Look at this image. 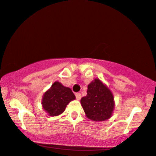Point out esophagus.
Wrapping results in <instances>:
<instances>
[{
	"mask_svg": "<svg viewBox=\"0 0 156 156\" xmlns=\"http://www.w3.org/2000/svg\"><path fill=\"white\" fill-rule=\"evenodd\" d=\"M76 99H78V100H79L81 98V94L80 93H76Z\"/></svg>",
	"mask_w": 156,
	"mask_h": 156,
	"instance_id": "1",
	"label": "esophagus"
}]
</instances>
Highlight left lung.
<instances>
[{"mask_svg":"<svg viewBox=\"0 0 156 156\" xmlns=\"http://www.w3.org/2000/svg\"><path fill=\"white\" fill-rule=\"evenodd\" d=\"M80 103L88 119L103 121L111 117L114 109V98L110 90L99 79L89 84L87 94Z\"/></svg>","mask_w":156,"mask_h":156,"instance_id":"obj_1","label":"left lung"}]
</instances>
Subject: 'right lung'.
I'll return each instance as SVG.
<instances>
[{"instance_id": "1", "label": "right lung", "mask_w": 156, "mask_h": 156, "mask_svg": "<svg viewBox=\"0 0 156 156\" xmlns=\"http://www.w3.org/2000/svg\"><path fill=\"white\" fill-rule=\"evenodd\" d=\"M75 99L76 97L70 88L56 81L44 94L42 100L43 108L50 116H57L62 113L67 105Z\"/></svg>"}]
</instances>
